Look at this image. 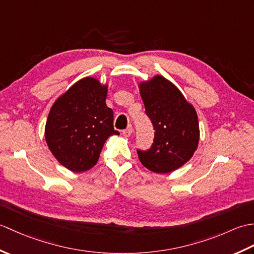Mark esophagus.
Wrapping results in <instances>:
<instances>
[{
  "mask_svg": "<svg viewBox=\"0 0 254 254\" xmlns=\"http://www.w3.org/2000/svg\"><path fill=\"white\" fill-rule=\"evenodd\" d=\"M132 133H133V127H132L131 126L127 127V130H124V131L122 132L123 136H126V137H130V136L132 135Z\"/></svg>",
  "mask_w": 254,
  "mask_h": 254,
  "instance_id": "34e87169",
  "label": "esophagus"
}]
</instances>
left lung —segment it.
I'll use <instances>...</instances> for the list:
<instances>
[{
  "label": "left lung",
  "mask_w": 254,
  "mask_h": 254,
  "mask_svg": "<svg viewBox=\"0 0 254 254\" xmlns=\"http://www.w3.org/2000/svg\"><path fill=\"white\" fill-rule=\"evenodd\" d=\"M155 137L150 149L137 150L144 167L156 174H169L192 158L199 141L195 108L169 79L155 75L138 84Z\"/></svg>",
  "instance_id": "8db88e82"
}]
</instances>
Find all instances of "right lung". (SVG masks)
I'll return each instance as SVG.
<instances>
[{"mask_svg": "<svg viewBox=\"0 0 254 254\" xmlns=\"http://www.w3.org/2000/svg\"><path fill=\"white\" fill-rule=\"evenodd\" d=\"M108 84L87 76L58 97L46 122L45 137L56 159L73 172L97 164L105 142L119 132L106 105Z\"/></svg>", "mask_w": 254, "mask_h": 254, "instance_id": "1", "label": "right lung"}]
</instances>
